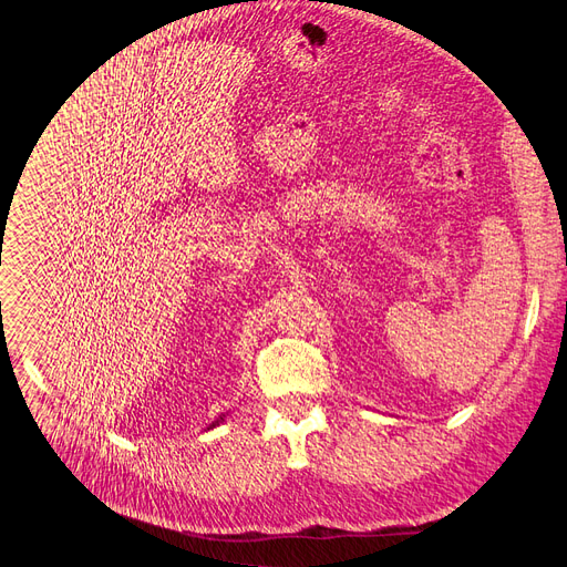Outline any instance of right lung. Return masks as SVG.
Instances as JSON below:
<instances>
[{"label": "right lung", "instance_id": "add662e5", "mask_svg": "<svg viewBox=\"0 0 567 567\" xmlns=\"http://www.w3.org/2000/svg\"><path fill=\"white\" fill-rule=\"evenodd\" d=\"M224 417H226V415H219V417H217V420H215V422H213L208 429H215V426H219V424L224 422Z\"/></svg>", "mask_w": 567, "mask_h": 567}]
</instances>
